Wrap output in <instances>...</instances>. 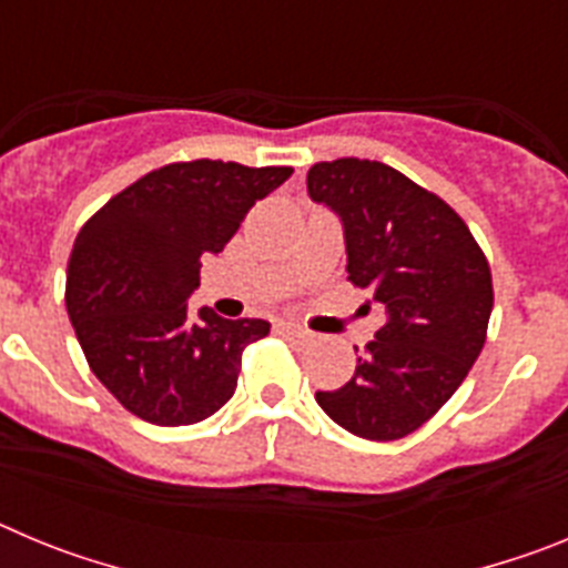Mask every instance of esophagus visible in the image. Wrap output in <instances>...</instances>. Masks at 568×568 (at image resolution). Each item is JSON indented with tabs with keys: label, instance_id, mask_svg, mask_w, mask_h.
Listing matches in <instances>:
<instances>
[{
	"label": "esophagus",
	"instance_id": "esophagus-1",
	"mask_svg": "<svg viewBox=\"0 0 568 568\" xmlns=\"http://www.w3.org/2000/svg\"><path fill=\"white\" fill-rule=\"evenodd\" d=\"M278 333L284 335V338L290 341V344H304V341L310 338V333L301 324H295V321H281Z\"/></svg>",
	"mask_w": 568,
	"mask_h": 568
}]
</instances>
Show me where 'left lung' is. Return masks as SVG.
<instances>
[{
  "instance_id": "1",
  "label": "left lung",
  "mask_w": 568,
  "mask_h": 568,
  "mask_svg": "<svg viewBox=\"0 0 568 568\" xmlns=\"http://www.w3.org/2000/svg\"><path fill=\"white\" fill-rule=\"evenodd\" d=\"M307 190L341 215L349 281L373 290L386 313L353 378L315 400L358 438H406L453 398L484 349L489 261L440 195L389 164L321 162Z\"/></svg>"
}]
</instances>
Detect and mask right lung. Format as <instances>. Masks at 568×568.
I'll return each mask as SVG.
<instances>
[{"instance_id": "right-lung-1", "label": "right lung", "mask_w": 568, "mask_h": 568, "mask_svg": "<svg viewBox=\"0 0 568 568\" xmlns=\"http://www.w3.org/2000/svg\"><path fill=\"white\" fill-rule=\"evenodd\" d=\"M290 175L222 159L170 162L82 224L68 258V315L88 366L128 413L187 426L233 398L241 355L270 324L193 313L187 298L202 253H222L250 207Z\"/></svg>"}]
</instances>
